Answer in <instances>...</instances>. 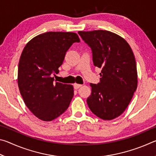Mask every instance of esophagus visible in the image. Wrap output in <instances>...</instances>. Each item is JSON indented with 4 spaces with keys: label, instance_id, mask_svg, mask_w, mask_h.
I'll return each instance as SVG.
<instances>
[{
    "label": "esophagus",
    "instance_id": "esophagus-1",
    "mask_svg": "<svg viewBox=\"0 0 156 156\" xmlns=\"http://www.w3.org/2000/svg\"><path fill=\"white\" fill-rule=\"evenodd\" d=\"M73 87H74V89H78L80 87H82V84H74V85H73Z\"/></svg>",
    "mask_w": 156,
    "mask_h": 156
}]
</instances>
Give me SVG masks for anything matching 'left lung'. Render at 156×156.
<instances>
[{"mask_svg": "<svg viewBox=\"0 0 156 156\" xmlns=\"http://www.w3.org/2000/svg\"><path fill=\"white\" fill-rule=\"evenodd\" d=\"M78 34L91 49L94 66L101 69L100 83L90 84L89 108L102 120L114 119L125 112L137 89L133 51L125 39L109 31H81Z\"/></svg>", "mask_w": 156, "mask_h": 156, "instance_id": "1", "label": "left lung"}]
</instances>
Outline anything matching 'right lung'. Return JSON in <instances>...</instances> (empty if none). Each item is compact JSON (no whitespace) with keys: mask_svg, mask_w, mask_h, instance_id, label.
<instances>
[{"mask_svg":"<svg viewBox=\"0 0 156 156\" xmlns=\"http://www.w3.org/2000/svg\"><path fill=\"white\" fill-rule=\"evenodd\" d=\"M77 34L49 31L28 42L20 58L18 85L26 106L37 118L51 121L64 113L73 96L72 84L54 83L66 52L79 43Z\"/></svg>","mask_w":156,"mask_h":156,"instance_id":"obj_1","label":"right lung"}]
</instances>
